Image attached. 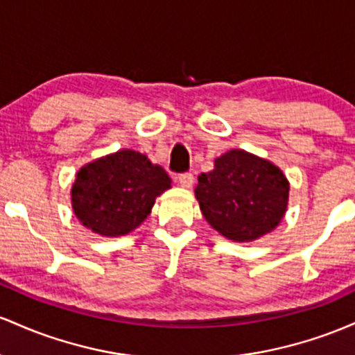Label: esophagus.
Returning <instances> with one entry per match:
<instances>
[{
	"label": "esophagus",
	"instance_id": "1",
	"mask_svg": "<svg viewBox=\"0 0 355 355\" xmlns=\"http://www.w3.org/2000/svg\"><path fill=\"white\" fill-rule=\"evenodd\" d=\"M178 181L182 188L189 189V188H193V184H194V176L191 173H182V174H179Z\"/></svg>",
	"mask_w": 355,
	"mask_h": 355
}]
</instances>
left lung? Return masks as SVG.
<instances>
[{
	"label": "left lung",
	"instance_id": "left-lung-1",
	"mask_svg": "<svg viewBox=\"0 0 355 355\" xmlns=\"http://www.w3.org/2000/svg\"><path fill=\"white\" fill-rule=\"evenodd\" d=\"M290 184L280 167L243 149L216 157L194 189L202 216L228 240L254 241L285 216Z\"/></svg>",
	"mask_w": 355,
	"mask_h": 355
}]
</instances>
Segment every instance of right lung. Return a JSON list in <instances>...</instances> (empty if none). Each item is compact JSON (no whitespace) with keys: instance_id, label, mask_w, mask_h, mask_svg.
<instances>
[{"instance_id":"add662e5","label":"right lung","mask_w":355,"mask_h":355,"mask_svg":"<svg viewBox=\"0 0 355 355\" xmlns=\"http://www.w3.org/2000/svg\"><path fill=\"white\" fill-rule=\"evenodd\" d=\"M171 178L147 156L122 149L82 167L71 186V208L85 228L124 236L150 214Z\"/></svg>"}]
</instances>
